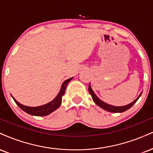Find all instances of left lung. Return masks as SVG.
Returning a JSON list of instances; mask_svg holds the SVG:
<instances>
[{
    "label": "left lung",
    "instance_id": "1",
    "mask_svg": "<svg viewBox=\"0 0 153 153\" xmlns=\"http://www.w3.org/2000/svg\"><path fill=\"white\" fill-rule=\"evenodd\" d=\"M88 91H89L90 94L91 95L92 97H93V101H94V102L97 105L100 106V108H102V109L105 110L108 112H111V113H123V112H124L127 110L130 109V108H131V107L133 105L135 104L136 102H137V100H138L141 94H142V93H140V95H139L138 97H137L136 100H134L133 102H131V103L127 105H125V106L117 107V106L110 105L107 104V103H105V102H104L103 101L100 100V99H99L98 97H97V95L95 94L94 92L93 91V90H92V88H91V85H89V87H88Z\"/></svg>",
    "mask_w": 153,
    "mask_h": 153
}]
</instances>
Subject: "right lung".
<instances>
[{
    "label": "right lung",
    "instance_id": "right-lung-1",
    "mask_svg": "<svg viewBox=\"0 0 153 153\" xmlns=\"http://www.w3.org/2000/svg\"><path fill=\"white\" fill-rule=\"evenodd\" d=\"M72 78H73L68 79V80H65V81L62 82L61 88H60V91L58 93V94L57 95V96L55 97L51 102H50L48 103L45 105H43L35 107V108L25 106L20 104L17 100H15L13 97V98L14 101L16 102V103L18 105V107H19L21 110H23V111H25V113L32 115H36V116H45V115H49L50 113H51L52 112L54 111V110H56L57 108L60 105L62 101V95L65 94L66 86H67L68 83L70 82V80H72Z\"/></svg>",
    "mask_w": 153,
    "mask_h": 153
}]
</instances>
